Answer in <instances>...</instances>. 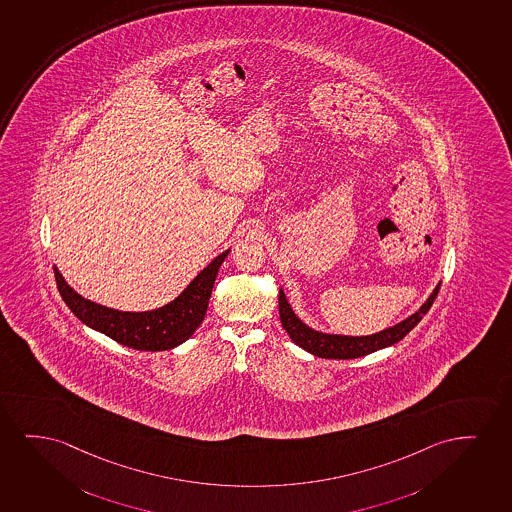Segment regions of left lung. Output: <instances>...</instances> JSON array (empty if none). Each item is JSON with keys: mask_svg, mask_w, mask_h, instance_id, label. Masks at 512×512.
<instances>
[{"mask_svg": "<svg viewBox=\"0 0 512 512\" xmlns=\"http://www.w3.org/2000/svg\"><path fill=\"white\" fill-rule=\"evenodd\" d=\"M439 286L441 283L432 290L419 311L399 321L398 325L389 326L382 332L372 333V335L352 337V335H337V333L314 330L295 314L290 302L286 300L283 288H279V318L288 337L304 351L311 352L312 356L325 359L361 358L384 347L394 346L399 340L405 339L406 333L412 332L413 328L419 325L422 316L431 309L432 302L438 297Z\"/></svg>", "mask_w": 512, "mask_h": 512, "instance_id": "left-lung-1", "label": "left lung"}]
</instances>
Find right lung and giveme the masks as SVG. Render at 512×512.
<instances>
[{
  "label": "right lung",
  "instance_id": "1",
  "mask_svg": "<svg viewBox=\"0 0 512 512\" xmlns=\"http://www.w3.org/2000/svg\"><path fill=\"white\" fill-rule=\"evenodd\" d=\"M231 250L220 253L184 288L179 297L153 311H118L81 297L54 266L60 297L74 316L121 346L139 351H168L193 337L205 319L213 283Z\"/></svg>",
  "mask_w": 512,
  "mask_h": 512
}]
</instances>
